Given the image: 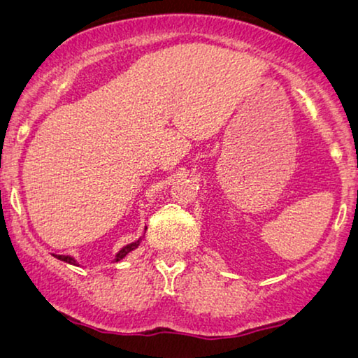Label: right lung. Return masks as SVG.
Returning <instances> with one entry per match:
<instances>
[{
    "label": "right lung",
    "mask_w": 358,
    "mask_h": 358,
    "mask_svg": "<svg viewBox=\"0 0 358 358\" xmlns=\"http://www.w3.org/2000/svg\"><path fill=\"white\" fill-rule=\"evenodd\" d=\"M140 241H141V238L138 239V241H135V243H130V244H127L125 248H122L119 252H117V256H115V262L117 261H120V259H124L127 254H129L130 251H134V249H136L140 246ZM55 257L57 259H60V261H63V262H68V264H73V266H76V261L75 259H73L71 256H57L55 254Z\"/></svg>",
    "instance_id": "right-lung-1"
}]
</instances>
